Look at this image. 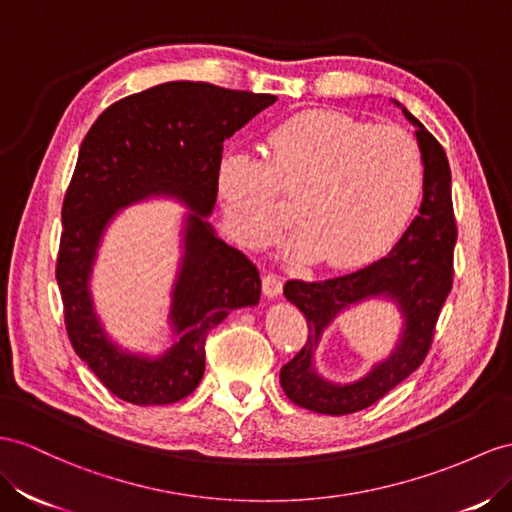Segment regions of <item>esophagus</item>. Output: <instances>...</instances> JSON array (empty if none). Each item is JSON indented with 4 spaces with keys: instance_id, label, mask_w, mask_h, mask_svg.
<instances>
[{
    "instance_id": "34e87169",
    "label": "esophagus",
    "mask_w": 512,
    "mask_h": 512,
    "mask_svg": "<svg viewBox=\"0 0 512 512\" xmlns=\"http://www.w3.org/2000/svg\"><path fill=\"white\" fill-rule=\"evenodd\" d=\"M261 283H264V294L268 298H277L283 290V281H281L279 274H274V272L264 274V281H261Z\"/></svg>"
}]
</instances>
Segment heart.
Here are the masks:
<instances>
[{
    "label": "heart",
    "mask_w": 512,
    "mask_h": 512,
    "mask_svg": "<svg viewBox=\"0 0 512 512\" xmlns=\"http://www.w3.org/2000/svg\"><path fill=\"white\" fill-rule=\"evenodd\" d=\"M268 157L225 153L216 188L231 229L251 248L274 242L290 216L300 227L290 242L298 259L350 270L387 255L422 203L426 175L417 142L400 127L372 125L331 110L300 112L274 127Z\"/></svg>",
    "instance_id": "b5f03b06"
}]
</instances>
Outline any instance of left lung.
<instances>
[{
	"label": "left lung",
	"mask_w": 512,
	"mask_h": 512,
	"mask_svg": "<svg viewBox=\"0 0 512 512\" xmlns=\"http://www.w3.org/2000/svg\"><path fill=\"white\" fill-rule=\"evenodd\" d=\"M402 112L415 127L424 160L426 186L419 216L389 255L368 268L326 281H287L283 287L285 298L307 318L309 337L298 355L281 368V387L294 404L313 413L363 411L411 376L428 355L441 307L452 290L456 222L450 164L437 138L409 110ZM370 297H387L399 305L405 324L397 348L355 384L326 382L312 361L323 329L344 308Z\"/></svg>",
	"instance_id": "obj_1"
}]
</instances>
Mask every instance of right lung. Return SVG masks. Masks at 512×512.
Instances as JSON below:
<instances>
[{
    "label": "right lung",
    "instance_id": "1",
    "mask_svg": "<svg viewBox=\"0 0 512 512\" xmlns=\"http://www.w3.org/2000/svg\"><path fill=\"white\" fill-rule=\"evenodd\" d=\"M274 101L205 82H166L112 103L86 134L62 203L56 279L73 350L116 398L157 406L190 396L205 372L207 333L233 309L259 303L253 261L222 242L207 216L222 142ZM151 195L191 209L169 314L176 342L160 358L112 343L89 296L102 233L119 208Z\"/></svg>",
    "mask_w": 512,
    "mask_h": 512
}]
</instances>
